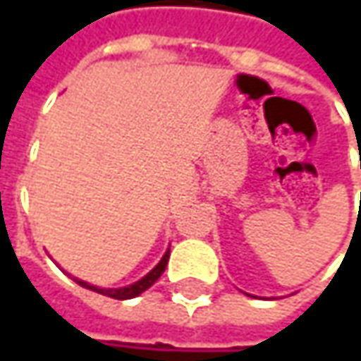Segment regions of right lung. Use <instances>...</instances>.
I'll list each match as a JSON object with an SVG mask.
<instances>
[{
	"label": "right lung",
	"mask_w": 361,
	"mask_h": 361,
	"mask_svg": "<svg viewBox=\"0 0 361 361\" xmlns=\"http://www.w3.org/2000/svg\"><path fill=\"white\" fill-rule=\"evenodd\" d=\"M169 255H171V249L164 253V257L160 259L159 265L150 271L146 277H142V279H140V281H136V283L128 285V287H120V289H102V287H94V285L86 283V281H80V279H76V283L82 285V287H86V289H90V291H96V293L108 295V298H112V299H132V298H136V295H140L142 291H146L150 285H154V281H157L160 275L164 273V269H166Z\"/></svg>",
	"instance_id": "right-lung-1"
}]
</instances>
